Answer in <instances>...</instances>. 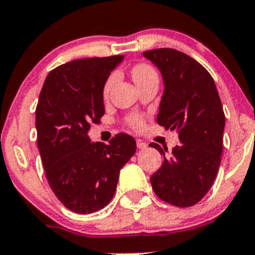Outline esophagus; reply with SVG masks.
I'll use <instances>...</instances> for the list:
<instances>
[{
    "label": "esophagus",
    "instance_id": "1",
    "mask_svg": "<svg viewBox=\"0 0 255 255\" xmlns=\"http://www.w3.org/2000/svg\"><path fill=\"white\" fill-rule=\"evenodd\" d=\"M136 146H137V149H146L147 144L146 142L142 141V140H136Z\"/></svg>",
    "mask_w": 255,
    "mask_h": 255
}]
</instances>
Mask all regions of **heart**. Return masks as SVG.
<instances>
[{"label": "heart", "instance_id": "b5f03b06", "mask_svg": "<svg viewBox=\"0 0 255 255\" xmlns=\"http://www.w3.org/2000/svg\"><path fill=\"white\" fill-rule=\"evenodd\" d=\"M131 76L132 79H134L135 84L140 85L142 84V82L147 81V80L152 79V77H157V74L156 71H155L154 67L150 66L149 64H144V62H142V64H137L132 67ZM116 80H118V76H116L115 74H111L110 76L106 79L105 84H104V87H103V95L105 96V98L110 94L111 89H113V86L115 85ZM129 123L134 129L140 130L142 129V126H144V119L139 115L130 116Z\"/></svg>", "mask_w": 255, "mask_h": 255}]
</instances>
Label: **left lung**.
Masks as SVG:
<instances>
[{
  "mask_svg": "<svg viewBox=\"0 0 255 255\" xmlns=\"http://www.w3.org/2000/svg\"><path fill=\"white\" fill-rule=\"evenodd\" d=\"M160 70L164 94L156 121L176 129L180 144L164 155L161 168L150 178L161 200L180 208L193 207L204 198L217 178L222 160L225 116L214 80L190 56L174 48L142 53Z\"/></svg>",
  "mask_w": 255,
  "mask_h": 255,
  "instance_id": "8db88e82",
  "label": "left lung"
}]
</instances>
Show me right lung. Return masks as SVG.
<instances>
[{"label":"right lung","instance_id":"obj_1","mask_svg":"<svg viewBox=\"0 0 255 255\" xmlns=\"http://www.w3.org/2000/svg\"><path fill=\"white\" fill-rule=\"evenodd\" d=\"M120 55L74 60L46 77L36 106L37 146L48 185L71 212L90 214L113 199L121 168L136 151L128 134L110 144L91 142L87 131L105 114L103 87Z\"/></svg>","mask_w":255,"mask_h":255}]
</instances>
